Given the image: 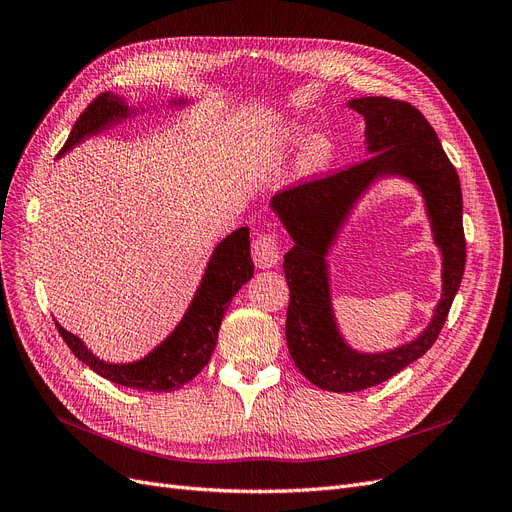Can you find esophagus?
I'll return each instance as SVG.
<instances>
[{
  "label": "esophagus",
  "mask_w": 512,
  "mask_h": 512,
  "mask_svg": "<svg viewBox=\"0 0 512 512\" xmlns=\"http://www.w3.org/2000/svg\"><path fill=\"white\" fill-rule=\"evenodd\" d=\"M253 261L257 268H274L276 263L280 261V244L276 240L274 234H257V238L253 240Z\"/></svg>",
  "instance_id": "esophagus-1"
}]
</instances>
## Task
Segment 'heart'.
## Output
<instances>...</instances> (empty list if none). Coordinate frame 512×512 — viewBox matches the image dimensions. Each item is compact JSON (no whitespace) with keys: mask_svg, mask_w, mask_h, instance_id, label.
Masks as SVG:
<instances>
[{"mask_svg":"<svg viewBox=\"0 0 512 512\" xmlns=\"http://www.w3.org/2000/svg\"><path fill=\"white\" fill-rule=\"evenodd\" d=\"M301 144L305 147L299 151L297 170L299 175L304 177H314L318 173H323L337 156L335 141L329 135H323V132L310 137V126L304 122H289L276 128L272 135L263 141L259 154L266 164H280L291 158Z\"/></svg>","mask_w":512,"mask_h":512,"instance_id":"1","label":"heart"}]
</instances>
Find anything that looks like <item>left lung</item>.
Listing matches in <instances>:
<instances>
[{"instance_id":"8db88e82","label":"left lung","mask_w":512,"mask_h":512,"mask_svg":"<svg viewBox=\"0 0 512 512\" xmlns=\"http://www.w3.org/2000/svg\"><path fill=\"white\" fill-rule=\"evenodd\" d=\"M348 107L365 118L369 158L325 179L285 189L270 202L293 238V249L282 263L291 291L287 346L295 367L329 392L377 386L424 356L445 325L466 263L460 179L428 120L413 105L388 97L352 99ZM384 176L407 178L421 189L444 257V295L429 327L413 343L369 355L350 349L338 333L326 255L357 198Z\"/></svg>"}]
</instances>
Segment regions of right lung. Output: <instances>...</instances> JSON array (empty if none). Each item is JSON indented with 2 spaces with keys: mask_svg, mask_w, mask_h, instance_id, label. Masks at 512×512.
Instances as JSON below:
<instances>
[{
  "mask_svg": "<svg viewBox=\"0 0 512 512\" xmlns=\"http://www.w3.org/2000/svg\"><path fill=\"white\" fill-rule=\"evenodd\" d=\"M170 103L183 107L187 105V99H175ZM130 113L132 109L118 94H99L75 122L67 143L59 151V158L84 139L126 120ZM253 270L249 227H238L236 232L215 246L200 280V287L175 331L135 363H105L84 346L80 337L63 329L56 320L54 325L69 350L105 380L147 392L179 390L189 380H194L206 363L211 361L223 314L244 282L253 278Z\"/></svg>",
  "mask_w": 512,
  "mask_h": 512,
  "instance_id": "obj_1",
  "label": "right lung"
}]
</instances>
